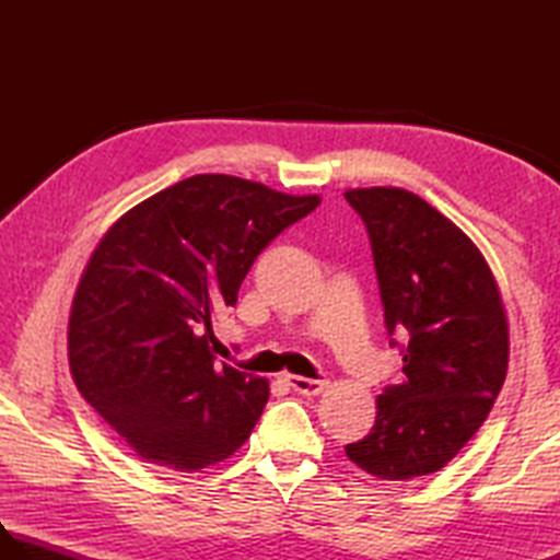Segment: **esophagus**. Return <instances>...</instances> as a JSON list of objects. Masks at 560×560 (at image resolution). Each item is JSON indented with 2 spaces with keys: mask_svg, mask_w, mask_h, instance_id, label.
I'll list each match as a JSON object with an SVG mask.
<instances>
[{
  "mask_svg": "<svg viewBox=\"0 0 560 560\" xmlns=\"http://www.w3.org/2000/svg\"><path fill=\"white\" fill-rule=\"evenodd\" d=\"M289 385L299 392V395L305 397H317L323 395V389L329 385L327 380H311V377H303V375H289Z\"/></svg>",
  "mask_w": 560,
  "mask_h": 560,
  "instance_id": "esophagus-1",
  "label": "esophagus"
}]
</instances>
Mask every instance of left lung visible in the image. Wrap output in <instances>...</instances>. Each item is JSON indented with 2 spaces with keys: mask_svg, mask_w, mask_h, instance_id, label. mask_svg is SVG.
Here are the masks:
<instances>
[{
  "mask_svg": "<svg viewBox=\"0 0 560 560\" xmlns=\"http://www.w3.org/2000/svg\"><path fill=\"white\" fill-rule=\"evenodd\" d=\"M373 243L401 385L375 399V425L347 457L383 481L435 474L489 419L510 355L501 289L471 237L401 187L347 189ZM397 347V341H389Z\"/></svg>",
  "mask_w": 560,
  "mask_h": 560,
  "instance_id": "obj_1",
  "label": "left lung"
}]
</instances>
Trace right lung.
<instances>
[{
	"mask_svg": "<svg viewBox=\"0 0 560 560\" xmlns=\"http://www.w3.org/2000/svg\"><path fill=\"white\" fill-rule=\"evenodd\" d=\"M319 201L207 173L105 231L71 301L69 371L137 457L189 474L229 459L253 433L269 380L213 363L211 317L237 303L261 249Z\"/></svg>",
	"mask_w": 560,
	"mask_h": 560,
	"instance_id": "right-lung-1",
	"label": "right lung"
}]
</instances>
